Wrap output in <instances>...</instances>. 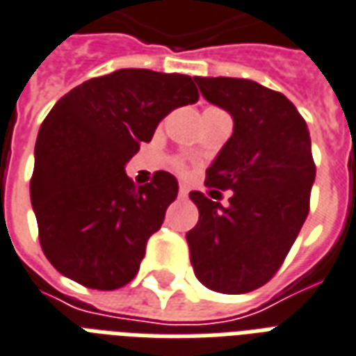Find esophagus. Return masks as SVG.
Wrapping results in <instances>:
<instances>
[{"label":"esophagus","instance_id":"1","mask_svg":"<svg viewBox=\"0 0 356 356\" xmlns=\"http://www.w3.org/2000/svg\"><path fill=\"white\" fill-rule=\"evenodd\" d=\"M188 196V188L186 186H179V197H186Z\"/></svg>","mask_w":356,"mask_h":356}]
</instances>
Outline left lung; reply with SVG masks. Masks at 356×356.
Segmentation results:
<instances>
[{
    "label": "left lung",
    "mask_w": 356,
    "mask_h": 356,
    "mask_svg": "<svg viewBox=\"0 0 356 356\" xmlns=\"http://www.w3.org/2000/svg\"><path fill=\"white\" fill-rule=\"evenodd\" d=\"M211 104L233 119V134L207 168V186L232 188L222 207L190 192L200 220L186 233L194 275L218 293L267 284L308 216L316 166L306 121L287 97L244 78L194 76Z\"/></svg>",
    "instance_id": "left-lung-1"
}]
</instances>
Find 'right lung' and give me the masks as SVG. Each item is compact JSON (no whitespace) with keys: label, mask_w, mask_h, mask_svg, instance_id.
<instances>
[{"label":"right lung","mask_w":356,"mask_h":356,"mask_svg":"<svg viewBox=\"0 0 356 356\" xmlns=\"http://www.w3.org/2000/svg\"><path fill=\"white\" fill-rule=\"evenodd\" d=\"M200 99L186 74L119 69L83 81L46 115L35 143L29 194L40 246L81 286H127L177 197L172 173L136 186L124 166L168 113Z\"/></svg>","instance_id":"add662e5"}]
</instances>
